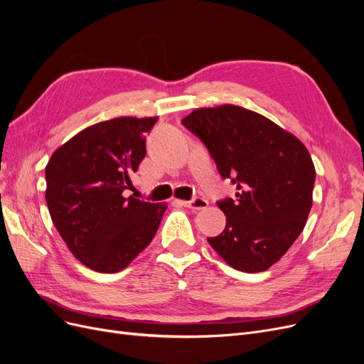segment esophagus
<instances>
[{
  "label": "esophagus",
  "instance_id": "34e87169",
  "mask_svg": "<svg viewBox=\"0 0 364 364\" xmlns=\"http://www.w3.org/2000/svg\"><path fill=\"white\" fill-rule=\"evenodd\" d=\"M181 205H183L185 208L193 209V211H200V209L208 208V200L202 199V197H194V199H191L188 202H181Z\"/></svg>",
  "mask_w": 364,
  "mask_h": 364
}]
</instances>
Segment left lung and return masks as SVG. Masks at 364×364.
I'll return each instance as SVG.
<instances>
[{
	"instance_id": "obj_1",
	"label": "left lung",
	"mask_w": 364,
	"mask_h": 364,
	"mask_svg": "<svg viewBox=\"0 0 364 364\" xmlns=\"http://www.w3.org/2000/svg\"><path fill=\"white\" fill-rule=\"evenodd\" d=\"M182 124L199 138L237 199L218 200L225 230L208 243L230 267L267 270L301 235L313 205L316 170L302 142L245 107L196 109Z\"/></svg>"
}]
</instances>
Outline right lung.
Returning a JSON list of instances; mask_svg holds the SVG:
<instances>
[{
	"mask_svg": "<svg viewBox=\"0 0 364 364\" xmlns=\"http://www.w3.org/2000/svg\"><path fill=\"white\" fill-rule=\"evenodd\" d=\"M156 119L121 117L86 127L47 164L53 223L73 255L95 272L127 267L150 245L167 209L126 196Z\"/></svg>",
	"mask_w": 364,
	"mask_h": 364,
	"instance_id": "add662e5",
	"label": "right lung"
}]
</instances>
